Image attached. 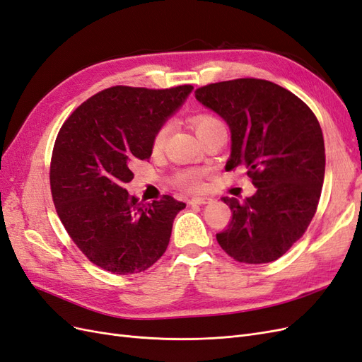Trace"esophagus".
I'll return each instance as SVG.
<instances>
[{"mask_svg":"<svg viewBox=\"0 0 362 362\" xmlns=\"http://www.w3.org/2000/svg\"><path fill=\"white\" fill-rule=\"evenodd\" d=\"M191 204H208V203H212V199L209 197H192L189 200Z\"/></svg>","mask_w":362,"mask_h":362,"instance_id":"34e87169","label":"esophagus"}]
</instances>
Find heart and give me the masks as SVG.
<instances>
[{"label":"heart","instance_id":"heart-1","mask_svg":"<svg viewBox=\"0 0 362 362\" xmlns=\"http://www.w3.org/2000/svg\"><path fill=\"white\" fill-rule=\"evenodd\" d=\"M192 124H194L195 132H197L199 136L203 135V133H206L208 130H212L215 127L223 126V124L212 115L194 117ZM170 132H171V122H163L162 126L158 129V132L154 133V138H153V148L154 150H160L165 146V142H167V139H168ZM180 182L188 188H199V174L197 173H188L187 175H183Z\"/></svg>","mask_w":362,"mask_h":362}]
</instances>
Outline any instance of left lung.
Wrapping results in <instances>:
<instances>
[{"label":"left lung","instance_id":"1","mask_svg":"<svg viewBox=\"0 0 362 362\" xmlns=\"http://www.w3.org/2000/svg\"><path fill=\"white\" fill-rule=\"evenodd\" d=\"M195 98L230 130L226 170L247 168L256 192L232 211L216 233L221 249L245 264H267L300 240L317 211L325 180L322 127L293 92L267 80L238 78L199 88Z\"/></svg>","mask_w":362,"mask_h":362}]
</instances>
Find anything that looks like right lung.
<instances>
[{
  "instance_id": "obj_1",
  "label": "right lung",
  "mask_w": 362,
  "mask_h": 362,
  "mask_svg": "<svg viewBox=\"0 0 362 362\" xmlns=\"http://www.w3.org/2000/svg\"><path fill=\"white\" fill-rule=\"evenodd\" d=\"M192 89L113 86L78 106L59 132L49 170L56 211L71 240L103 270L141 273L167 250L173 221L187 204L171 195L142 203L124 185Z\"/></svg>"
}]
</instances>
